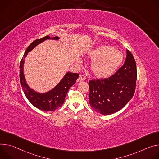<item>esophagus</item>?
<instances>
[{
    "instance_id": "34e87169",
    "label": "esophagus",
    "mask_w": 159,
    "mask_h": 159,
    "mask_svg": "<svg viewBox=\"0 0 159 159\" xmlns=\"http://www.w3.org/2000/svg\"><path fill=\"white\" fill-rule=\"evenodd\" d=\"M79 78H80V81H84L86 80V77L84 75H80Z\"/></svg>"
}]
</instances>
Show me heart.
<instances>
[{
  "label": "heart",
  "instance_id": "heart-1",
  "mask_svg": "<svg viewBox=\"0 0 159 159\" xmlns=\"http://www.w3.org/2000/svg\"><path fill=\"white\" fill-rule=\"evenodd\" d=\"M89 56L93 60L91 64L92 73L100 78H109L114 74L123 61L121 52L105 45L92 50Z\"/></svg>",
  "mask_w": 159,
  "mask_h": 159
}]
</instances>
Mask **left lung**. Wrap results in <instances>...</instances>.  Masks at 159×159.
<instances>
[{
  "label": "left lung",
  "mask_w": 159,
  "mask_h": 159,
  "mask_svg": "<svg viewBox=\"0 0 159 159\" xmlns=\"http://www.w3.org/2000/svg\"><path fill=\"white\" fill-rule=\"evenodd\" d=\"M124 64L112 76L89 81L90 104L103 115L114 114L124 107L133 97L137 79L134 58L126 50Z\"/></svg>",
  "instance_id": "8db88e82"
}]
</instances>
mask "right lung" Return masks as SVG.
Instances as JSON below:
<instances>
[{
  "instance_id": "right-lung-1",
  "label": "right lung",
  "mask_w": 159,
  "mask_h": 159,
  "mask_svg": "<svg viewBox=\"0 0 159 159\" xmlns=\"http://www.w3.org/2000/svg\"><path fill=\"white\" fill-rule=\"evenodd\" d=\"M48 39H50V37L46 36L43 38L33 41L25 51L20 66V78L25 96L35 107L44 111H53L60 107L64 103L65 97L69 89L75 84L77 78L80 76L78 73H67L63 79L54 89L45 93H39L30 89L26 83L23 74V64L25 59L28 52L34 47H36L38 44ZM52 39L57 40L59 39V37H56L52 38Z\"/></svg>"
}]
</instances>
